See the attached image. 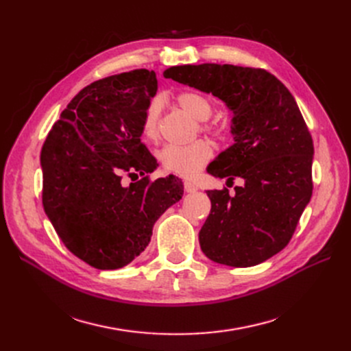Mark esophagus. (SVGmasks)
Returning <instances> with one entry per match:
<instances>
[{"mask_svg":"<svg viewBox=\"0 0 351 351\" xmlns=\"http://www.w3.org/2000/svg\"><path fill=\"white\" fill-rule=\"evenodd\" d=\"M184 190L187 193H193L197 190V186L193 183V182H189V180H186L184 182Z\"/></svg>","mask_w":351,"mask_h":351,"instance_id":"esophagus-1","label":"esophagus"}]
</instances>
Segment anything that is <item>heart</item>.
<instances>
[{"mask_svg": "<svg viewBox=\"0 0 351 351\" xmlns=\"http://www.w3.org/2000/svg\"><path fill=\"white\" fill-rule=\"evenodd\" d=\"M178 107L192 115L195 120L204 121L200 125L202 130L214 134L218 139H226L230 133V127L226 123H205L214 112V105L205 95L197 92H183L177 97ZM161 114L162 101L161 98H154L145 110L142 120V132L147 141L156 142L161 134ZM214 155V147L208 141H196L186 146L167 145L158 154L159 161L169 173L177 176L192 177L204 167Z\"/></svg>", "mask_w": 351, "mask_h": 351, "instance_id": "1", "label": "heart"}]
</instances>
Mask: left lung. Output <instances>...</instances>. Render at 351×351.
Segmentation results:
<instances>
[{"label":"left lung","instance_id":"obj_1","mask_svg":"<svg viewBox=\"0 0 351 351\" xmlns=\"http://www.w3.org/2000/svg\"><path fill=\"white\" fill-rule=\"evenodd\" d=\"M212 93L232 111L234 143L208 167L236 195L208 190L210 214L199 231L200 249L217 263L246 268L281 252L312 197L313 141L290 90L263 69L231 64L174 66L164 71Z\"/></svg>","mask_w":351,"mask_h":351}]
</instances>
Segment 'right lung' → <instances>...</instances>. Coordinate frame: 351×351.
Returning <instances> with one entry per match:
<instances>
[{"label":"right lung","instance_id":"add662e5","mask_svg":"<svg viewBox=\"0 0 351 351\" xmlns=\"http://www.w3.org/2000/svg\"><path fill=\"white\" fill-rule=\"evenodd\" d=\"M156 89L155 73L145 69L93 82L70 101L42 146L45 214L74 256L97 269H119L139 256L156 219L183 196L176 176H145L158 167L141 141ZM125 172L143 180L125 188Z\"/></svg>","mask_w":351,"mask_h":351}]
</instances>
